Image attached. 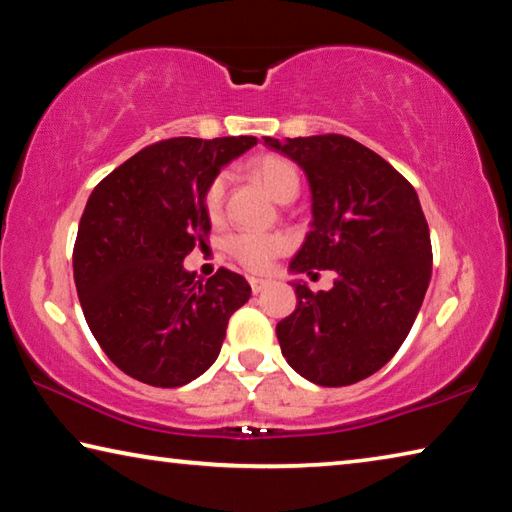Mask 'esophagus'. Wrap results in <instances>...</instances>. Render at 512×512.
<instances>
[{
    "label": "esophagus",
    "mask_w": 512,
    "mask_h": 512,
    "mask_svg": "<svg viewBox=\"0 0 512 512\" xmlns=\"http://www.w3.org/2000/svg\"><path fill=\"white\" fill-rule=\"evenodd\" d=\"M248 282H250V289H253V293H259L268 287V280H264V277L253 275V277H248Z\"/></svg>",
    "instance_id": "1"
}]
</instances>
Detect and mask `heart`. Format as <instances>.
Returning <instances> with one entry per match:
<instances>
[{"instance_id": "1", "label": "heart", "mask_w": 512, "mask_h": 512, "mask_svg": "<svg viewBox=\"0 0 512 512\" xmlns=\"http://www.w3.org/2000/svg\"><path fill=\"white\" fill-rule=\"evenodd\" d=\"M248 171L259 180L275 201L287 203L293 201L300 189V173L296 164L280 158V155H259L250 160ZM225 196V176H216L205 192V210L207 214L219 216ZM289 239L277 232H237L228 239V253L244 264L250 271H266L273 259L284 253Z\"/></svg>"}]
</instances>
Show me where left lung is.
Instances as JSON below:
<instances>
[{"label":"left lung","mask_w":512,"mask_h":512,"mask_svg":"<svg viewBox=\"0 0 512 512\" xmlns=\"http://www.w3.org/2000/svg\"><path fill=\"white\" fill-rule=\"evenodd\" d=\"M268 149L305 171L311 230L291 273L332 271L314 293L293 280L296 311L275 327L282 357L318 386H350L393 359L431 280V237L420 198L368 146L343 135L275 140Z\"/></svg>","instance_id":"8db88e82"}]
</instances>
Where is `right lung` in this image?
<instances>
[{
    "instance_id": "right-lung-1",
    "label": "right lung",
    "mask_w": 512,
    "mask_h": 512,
    "mask_svg": "<svg viewBox=\"0 0 512 512\" xmlns=\"http://www.w3.org/2000/svg\"><path fill=\"white\" fill-rule=\"evenodd\" d=\"M255 137H173L135 153L94 187L74 244V282L90 332L128 377L185 386L221 352L250 284L219 268L196 280L185 257L205 244V192Z\"/></svg>"
}]
</instances>
